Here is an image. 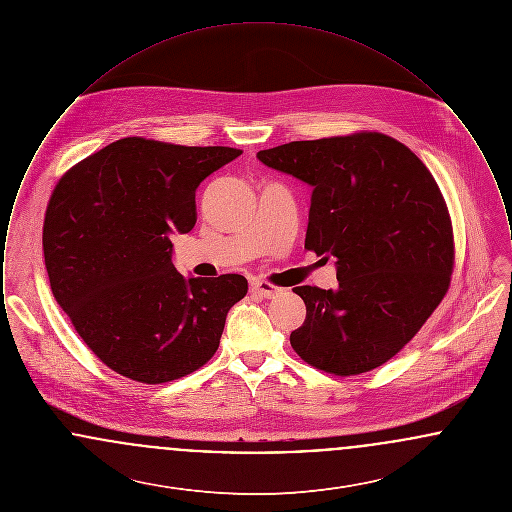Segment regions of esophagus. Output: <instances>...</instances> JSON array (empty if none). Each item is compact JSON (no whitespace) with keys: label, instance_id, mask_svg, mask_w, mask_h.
<instances>
[{"label":"esophagus","instance_id":"34e87169","mask_svg":"<svg viewBox=\"0 0 512 512\" xmlns=\"http://www.w3.org/2000/svg\"><path fill=\"white\" fill-rule=\"evenodd\" d=\"M251 292L257 293V295H261L265 299H270V297H276L278 293H282V288L272 286V284L263 282V280H255V282H251Z\"/></svg>","mask_w":512,"mask_h":512}]
</instances>
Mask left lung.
<instances>
[{
  "instance_id": "1",
  "label": "left lung",
  "mask_w": 512,
  "mask_h": 512,
  "mask_svg": "<svg viewBox=\"0 0 512 512\" xmlns=\"http://www.w3.org/2000/svg\"><path fill=\"white\" fill-rule=\"evenodd\" d=\"M257 159L313 188L305 249L336 259L338 290L293 288L307 307L293 351L336 376L388 363L451 282L453 228L434 176L380 132L290 142Z\"/></svg>"
}]
</instances>
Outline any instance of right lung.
Masks as SVG:
<instances>
[{"instance_id":"obj_1","label":"right lung","mask_w":512,"mask_h":512,"mask_svg":"<svg viewBox=\"0 0 512 512\" xmlns=\"http://www.w3.org/2000/svg\"><path fill=\"white\" fill-rule=\"evenodd\" d=\"M242 155L122 138L63 174L44 219L49 286L99 361L142 384L205 365L226 315L247 293L242 274L184 278L174 232L195 226V190Z\"/></svg>"}]
</instances>
